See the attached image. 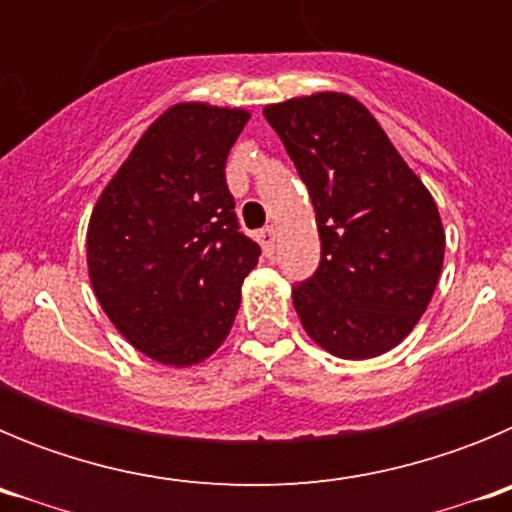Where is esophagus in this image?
<instances>
[{
  "label": "esophagus",
  "mask_w": 512,
  "mask_h": 512,
  "mask_svg": "<svg viewBox=\"0 0 512 512\" xmlns=\"http://www.w3.org/2000/svg\"><path fill=\"white\" fill-rule=\"evenodd\" d=\"M259 241L266 256H271V253H274V243H277V230L271 228V225H266L264 230H259Z\"/></svg>",
  "instance_id": "esophagus-1"
}]
</instances>
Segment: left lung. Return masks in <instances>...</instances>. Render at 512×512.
<instances>
[{
  "label": "left lung",
  "instance_id": "left-lung-1",
  "mask_svg": "<svg viewBox=\"0 0 512 512\" xmlns=\"http://www.w3.org/2000/svg\"><path fill=\"white\" fill-rule=\"evenodd\" d=\"M310 192L320 264L292 287L307 336L341 359H372L408 336L443 266L438 207L372 112L336 92L269 104Z\"/></svg>",
  "mask_w": 512,
  "mask_h": 512
}]
</instances>
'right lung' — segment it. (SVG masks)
<instances>
[{"label":"right lung","mask_w":512,"mask_h":512,"mask_svg":"<svg viewBox=\"0 0 512 512\" xmlns=\"http://www.w3.org/2000/svg\"><path fill=\"white\" fill-rule=\"evenodd\" d=\"M248 112L174 104L143 133L89 220L94 295L153 361L200 364L228 336L261 256L241 233L225 161Z\"/></svg>","instance_id":"right-lung-1"}]
</instances>
